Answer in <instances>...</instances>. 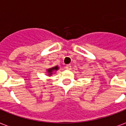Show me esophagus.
Wrapping results in <instances>:
<instances>
[{"label":"esophagus","mask_w":126,"mask_h":126,"mask_svg":"<svg viewBox=\"0 0 126 126\" xmlns=\"http://www.w3.org/2000/svg\"><path fill=\"white\" fill-rule=\"evenodd\" d=\"M65 69H67V70H70L71 69V66L70 65H67L65 66Z\"/></svg>","instance_id":"34e87169"}]
</instances>
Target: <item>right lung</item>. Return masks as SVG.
I'll list each match as a JSON object with an SVG mask.
<instances>
[{
    "instance_id": "obj_1",
    "label": "right lung",
    "mask_w": 126,
    "mask_h": 126,
    "mask_svg": "<svg viewBox=\"0 0 126 126\" xmlns=\"http://www.w3.org/2000/svg\"><path fill=\"white\" fill-rule=\"evenodd\" d=\"M58 69H59V67H58V66H55V67H51V68L48 69H47V73L48 74V76H50L53 74L54 71L58 70Z\"/></svg>"
}]
</instances>
